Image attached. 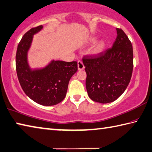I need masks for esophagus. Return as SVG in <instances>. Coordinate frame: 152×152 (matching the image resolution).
<instances>
[{
	"instance_id": "esophagus-1",
	"label": "esophagus",
	"mask_w": 152,
	"mask_h": 152,
	"mask_svg": "<svg viewBox=\"0 0 152 152\" xmlns=\"http://www.w3.org/2000/svg\"><path fill=\"white\" fill-rule=\"evenodd\" d=\"M77 67H78V70L84 69L85 66L81 61H78V62H77Z\"/></svg>"
}]
</instances>
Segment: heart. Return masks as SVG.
I'll list each match as a JSON object with an SVG mask.
<instances>
[{
    "mask_svg": "<svg viewBox=\"0 0 152 152\" xmlns=\"http://www.w3.org/2000/svg\"><path fill=\"white\" fill-rule=\"evenodd\" d=\"M96 40V38L95 37H91V38H90L89 39H88V43H89V44H93V43L95 42ZM105 48H106V42L104 40L101 39V40L96 42L95 45H94L92 50H91V54L94 56L99 55V54L102 53L103 51H104Z\"/></svg>",
    "mask_w": 152,
    "mask_h": 152,
    "instance_id": "obj_1",
    "label": "heart"
}]
</instances>
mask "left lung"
<instances>
[{
	"label": "left lung",
	"mask_w": 152,
	"mask_h": 152,
	"mask_svg": "<svg viewBox=\"0 0 152 152\" xmlns=\"http://www.w3.org/2000/svg\"><path fill=\"white\" fill-rule=\"evenodd\" d=\"M116 32L111 48L83 59L88 95L93 101L102 104L113 102L121 96L132 74V45L124 31L116 28Z\"/></svg>",
	"instance_id": "obj_1"
}]
</instances>
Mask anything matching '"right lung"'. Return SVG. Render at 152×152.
<instances>
[{
  "label": "right lung",
  "instance_id": "obj_1",
  "mask_svg": "<svg viewBox=\"0 0 152 152\" xmlns=\"http://www.w3.org/2000/svg\"><path fill=\"white\" fill-rule=\"evenodd\" d=\"M42 29L43 26H39L23 36L16 51V69L26 94L38 104L53 106L61 102L66 96L69 80L77 71V63L52 59L44 67L31 68L28 53L34 36Z\"/></svg>",
  "mask_w": 152,
  "mask_h": 152
}]
</instances>
